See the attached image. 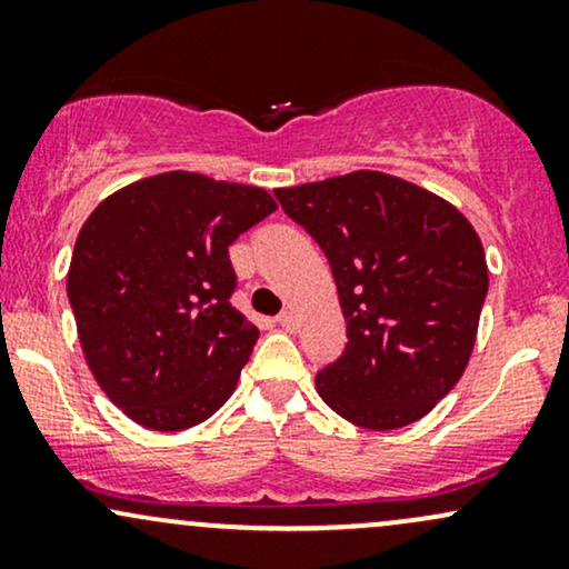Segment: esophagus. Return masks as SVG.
<instances>
[{"instance_id":"esophagus-1","label":"esophagus","mask_w":569,"mask_h":569,"mask_svg":"<svg viewBox=\"0 0 569 569\" xmlns=\"http://www.w3.org/2000/svg\"><path fill=\"white\" fill-rule=\"evenodd\" d=\"M278 323H280V326H283V329H286V331H293V329H297V316H293V312H291V310L280 312V316H278Z\"/></svg>"}]
</instances>
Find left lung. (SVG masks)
<instances>
[{"instance_id": "left-lung-1", "label": "left lung", "mask_w": 569, "mask_h": 569, "mask_svg": "<svg viewBox=\"0 0 569 569\" xmlns=\"http://www.w3.org/2000/svg\"><path fill=\"white\" fill-rule=\"evenodd\" d=\"M283 211L329 259L348 345L318 396L358 428L422 420L466 371L489 272L473 224L401 176L350 171L280 187Z\"/></svg>"}]
</instances>
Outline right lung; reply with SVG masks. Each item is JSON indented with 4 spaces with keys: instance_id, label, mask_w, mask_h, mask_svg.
Masks as SVG:
<instances>
[{
    "instance_id": "right-lung-1",
    "label": "right lung",
    "mask_w": 569,
    "mask_h": 569,
    "mask_svg": "<svg viewBox=\"0 0 569 569\" xmlns=\"http://www.w3.org/2000/svg\"><path fill=\"white\" fill-rule=\"evenodd\" d=\"M262 187L168 171L84 219L67 293L98 388L141 428L184 430L224 407L259 329L230 305V246L276 211Z\"/></svg>"
}]
</instances>
